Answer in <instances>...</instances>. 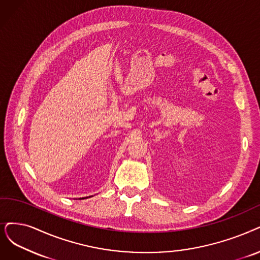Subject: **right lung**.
<instances>
[{"label":"right lung","instance_id":"right-lung-1","mask_svg":"<svg viewBox=\"0 0 260 260\" xmlns=\"http://www.w3.org/2000/svg\"><path fill=\"white\" fill-rule=\"evenodd\" d=\"M88 197H91V196H88ZM88 197H82V199H80V200H84V199H88Z\"/></svg>","mask_w":260,"mask_h":260}]
</instances>
